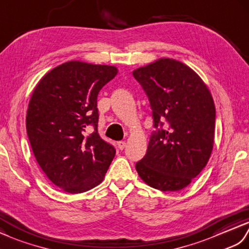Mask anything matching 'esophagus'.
<instances>
[{
	"label": "esophagus",
	"instance_id": "34e87169",
	"mask_svg": "<svg viewBox=\"0 0 249 249\" xmlns=\"http://www.w3.org/2000/svg\"><path fill=\"white\" fill-rule=\"evenodd\" d=\"M117 145H118V148L120 149V150H123V149L125 147L126 142H124V141H121V142H117Z\"/></svg>",
	"mask_w": 249,
	"mask_h": 249
}]
</instances>
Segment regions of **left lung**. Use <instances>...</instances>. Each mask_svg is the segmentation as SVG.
I'll return each mask as SVG.
<instances>
[{
	"mask_svg": "<svg viewBox=\"0 0 249 249\" xmlns=\"http://www.w3.org/2000/svg\"><path fill=\"white\" fill-rule=\"evenodd\" d=\"M147 93L154 131L135 168L149 186L163 192L184 189L206 167L214 145L215 106L206 83L189 66L163 57L133 71Z\"/></svg>",
	"mask_w": 249,
	"mask_h": 249,
	"instance_id": "8db88e82",
	"label": "left lung"
}]
</instances>
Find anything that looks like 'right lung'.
<instances>
[{
	"mask_svg": "<svg viewBox=\"0 0 249 249\" xmlns=\"http://www.w3.org/2000/svg\"><path fill=\"white\" fill-rule=\"evenodd\" d=\"M118 73L115 66L64 63L42 76L26 112V132L37 163L53 184L70 194L103 181L115 148L98 134L97 97ZM95 131L86 135L88 126Z\"/></svg>",
	"mask_w": 249,
	"mask_h": 249,
	"instance_id": "right-lung-1",
	"label": "right lung"
}]
</instances>
